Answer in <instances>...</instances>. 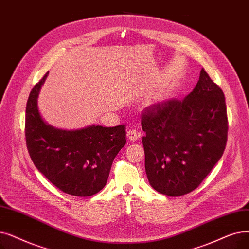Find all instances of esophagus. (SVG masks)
I'll list each match as a JSON object with an SVG mask.
<instances>
[{
	"mask_svg": "<svg viewBox=\"0 0 249 249\" xmlns=\"http://www.w3.org/2000/svg\"><path fill=\"white\" fill-rule=\"evenodd\" d=\"M140 135H142L140 132L135 130V129H130V130L127 131V137L130 142H135V140H137L140 137Z\"/></svg>",
	"mask_w": 249,
	"mask_h": 249,
	"instance_id": "34e87169",
	"label": "esophagus"
}]
</instances>
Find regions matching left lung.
Segmentation results:
<instances>
[{
	"label": "left lung",
	"mask_w": 249,
	"mask_h": 249,
	"mask_svg": "<svg viewBox=\"0 0 249 249\" xmlns=\"http://www.w3.org/2000/svg\"><path fill=\"white\" fill-rule=\"evenodd\" d=\"M142 127L150 186L169 196L189 193L223 156L228 133L224 93L201 69L196 88L184 99L147 107Z\"/></svg>",
	"instance_id": "1"
}]
</instances>
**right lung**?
Listing matches in <instances>:
<instances>
[{
  "mask_svg": "<svg viewBox=\"0 0 249 249\" xmlns=\"http://www.w3.org/2000/svg\"><path fill=\"white\" fill-rule=\"evenodd\" d=\"M48 73L34 86L26 105L25 138L37 170L53 185L73 196H91L109 178L113 160L126 143L124 125H89L64 130L41 117L37 99Z\"/></svg>",
  "mask_w": 249,
  "mask_h": 249,
  "instance_id": "add662e5",
  "label": "right lung"
}]
</instances>
